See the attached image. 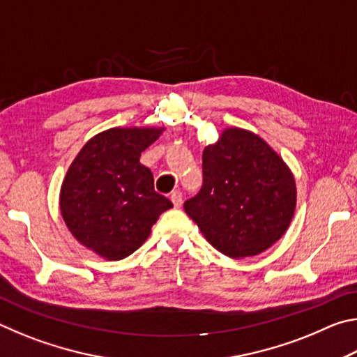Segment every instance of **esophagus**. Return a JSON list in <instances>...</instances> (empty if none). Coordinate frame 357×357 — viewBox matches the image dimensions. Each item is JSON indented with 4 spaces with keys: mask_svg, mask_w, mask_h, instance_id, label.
Instances as JSON below:
<instances>
[{
    "mask_svg": "<svg viewBox=\"0 0 357 357\" xmlns=\"http://www.w3.org/2000/svg\"><path fill=\"white\" fill-rule=\"evenodd\" d=\"M170 198H172V203L174 208H181V204H183V193H181L179 190H174V192H172Z\"/></svg>",
    "mask_w": 357,
    "mask_h": 357,
    "instance_id": "obj_1",
    "label": "esophagus"
}]
</instances>
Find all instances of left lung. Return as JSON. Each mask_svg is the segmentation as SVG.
<instances>
[{
  "label": "left lung",
  "mask_w": 357,
  "mask_h": 357,
  "mask_svg": "<svg viewBox=\"0 0 357 357\" xmlns=\"http://www.w3.org/2000/svg\"><path fill=\"white\" fill-rule=\"evenodd\" d=\"M296 179L261 137L225 128L203 151V187L184 203L208 243L229 258L255 257L287 233Z\"/></svg>",
  "instance_id": "1"
}]
</instances>
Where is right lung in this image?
Here are the masks:
<instances>
[{
    "mask_svg": "<svg viewBox=\"0 0 357 357\" xmlns=\"http://www.w3.org/2000/svg\"><path fill=\"white\" fill-rule=\"evenodd\" d=\"M164 126L99 132L83 144L59 190L63 220L78 243L108 261L129 257L149 238L172 202L154 190L140 155Z\"/></svg>",
    "mask_w": 357,
    "mask_h": 357,
    "instance_id": "add662e5",
    "label": "right lung"
}]
</instances>
